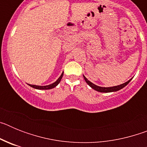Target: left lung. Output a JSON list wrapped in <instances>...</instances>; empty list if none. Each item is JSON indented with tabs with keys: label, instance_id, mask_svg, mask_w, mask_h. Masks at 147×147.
Returning <instances> with one entry per match:
<instances>
[{
	"label": "left lung",
	"instance_id": "1",
	"mask_svg": "<svg viewBox=\"0 0 147 147\" xmlns=\"http://www.w3.org/2000/svg\"><path fill=\"white\" fill-rule=\"evenodd\" d=\"M84 76V79H85V82H86L87 84H88L89 86L91 87V88H93V89H94L95 90H96V91H98V92H101V93H109V92L118 91V90H121V89H122L123 88H124V87H125L127 84H129V82L131 81V80H132V79H131V80H129V81H127V82L124 83V84H121V85H117V86L110 87V88H103V87H99V86H98V85H94V84H93V83H92L91 82H90L85 76Z\"/></svg>",
	"mask_w": 147,
	"mask_h": 147
}]
</instances>
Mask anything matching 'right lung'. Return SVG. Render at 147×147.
Listing matches in <instances>:
<instances>
[{
    "instance_id": "right-lung-1",
    "label": "right lung",
    "mask_w": 147,
    "mask_h": 147,
    "mask_svg": "<svg viewBox=\"0 0 147 147\" xmlns=\"http://www.w3.org/2000/svg\"><path fill=\"white\" fill-rule=\"evenodd\" d=\"M62 76H63V73H62V74H61V76H59V79H58V80H57L55 82L52 83V84H51V85H45V86H39V85H28L32 87V88H35V89H38V90L52 89V88H55V87L57 86V85L59 82H60L61 80H62Z\"/></svg>"
}]
</instances>
